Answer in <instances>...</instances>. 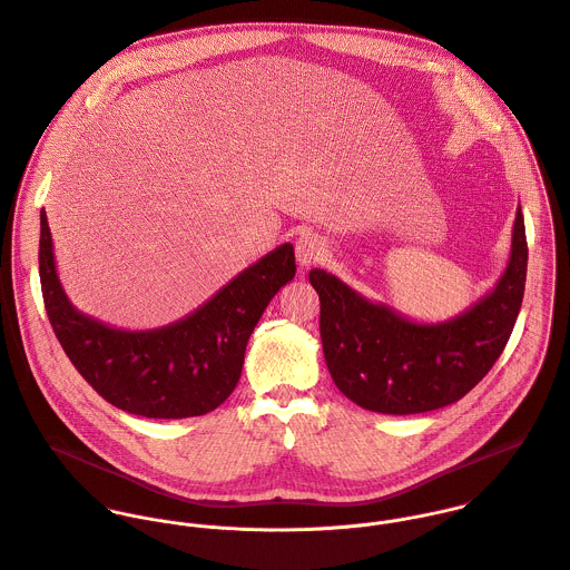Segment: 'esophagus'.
<instances>
[{"label":"esophagus","mask_w":570,"mask_h":570,"mask_svg":"<svg viewBox=\"0 0 570 570\" xmlns=\"http://www.w3.org/2000/svg\"><path fill=\"white\" fill-rule=\"evenodd\" d=\"M324 255H326V244L317 235L308 233V235H302L295 242V257H297V264L302 268H308V266L317 264Z\"/></svg>","instance_id":"obj_1"}]
</instances>
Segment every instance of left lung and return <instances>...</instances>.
Here are the masks:
<instances>
[{
	"mask_svg": "<svg viewBox=\"0 0 570 570\" xmlns=\"http://www.w3.org/2000/svg\"><path fill=\"white\" fill-rule=\"evenodd\" d=\"M529 246L518 208L509 264L484 297L444 322H417L313 268L320 335L335 386L384 415L444 409L475 389L502 355L524 299Z\"/></svg>",
	"mask_w": 570,
	"mask_h": 570,
	"instance_id": "1",
	"label": "left lung"
}]
</instances>
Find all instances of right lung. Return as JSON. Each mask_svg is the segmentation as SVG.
Segmentation results:
<instances>
[{"label":"right lung","instance_id":"obj_1","mask_svg":"<svg viewBox=\"0 0 570 570\" xmlns=\"http://www.w3.org/2000/svg\"><path fill=\"white\" fill-rule=\"evenodd\" d=\"M39 226L41 295L63 353L106 402L141 417H197L224 404L239 382L246 344L262 313L295 277L293 244H282L186 317L159 328L126 331L70 304L43 210Z\"/></svg>","mask_w":570,"mask_h":570}]
</instances>
